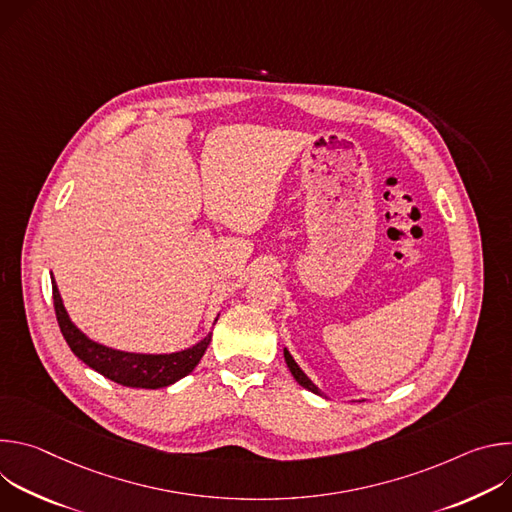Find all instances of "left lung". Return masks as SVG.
<instances>
[{
	"label": "left lung",
	"instance_id": "1",
	"mask_svg": "<svg viewBox=\"0 0 512 512\" xmlns=\"http://www.w3.org/2000/svg\"><path fill=\"white\" fill-rule=\"evenodd\" d=\"M283 356H285V362H287V367H289V371H291V375H294V379L304 387V389H308V391H312V393H318L320 395V391H318V387L304 375V371L298 367V362L291 358V354L287 352V350H283Z\"/></svg>",
	"mask_w": 512,
	"mask_h": 512
}]
</instances>
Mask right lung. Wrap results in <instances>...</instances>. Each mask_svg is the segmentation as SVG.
Masks as SVG:
<instances>
[{"label":"right lung","instance_id":"obj_1","mask_svg":"<svg viewBox=\"0 0 512 512\" xmlns=\"http://www.w3.org/2000/svg\"><path fill=\"white\" fill-rule=\"evenodd\" d=\"M52 300H54V312H56L60 332L66 344L70 346V350L75 352L85 364H89L93 371L101 373L103 377L123 387H135V389L168 387L194 371L204 350L210 344L212 334L202 338L198 344L174 354H133V352L113 350L89 340L75 324L70 322L62 306L54 277H52Z\"/></svg>","mask_w":512,"mask_h":512}]
</instances>
